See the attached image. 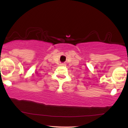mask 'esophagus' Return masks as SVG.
Returning <instances> with one entry per match:
<instances>
[{
  "instance_id": "obj_1",
  "label": "esophagus",
  "mask_w": 128,
  "mask_h": 128,
  "mask_svg": "<svg viewBox=\"0 0 128 128\" xmlns=\"http://www.w3.org/2000/svg\"><path fill=\"white\" fill-rule=\"evenodd\" d=\"M61 66H65V64H64V63H62V64H61Z\"/></svg>"
}]
</instances>
